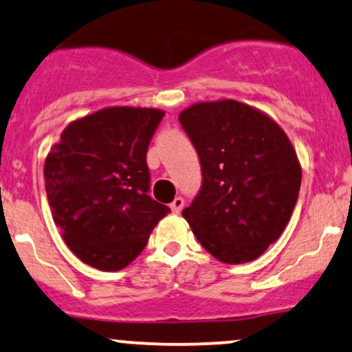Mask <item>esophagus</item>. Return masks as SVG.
Returning <instances> with one entry per match:
<instances>
[{"instance_id":"esophagus-1","label":"esophagus","mask_w":352,"mask_h":352,"mask_svg":"<svg viewBox=\"0 0 352 352\" xmlns=\"http://www.w3.org/2000/svg\"><path fill=\"white\" fill-rule=\"evenodd\" d=\"M182 208H184V199H182V197H175L170 204V210L173 213H180Z\"/></svg>"}]
</instances>
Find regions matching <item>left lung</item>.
Instances as JSON below:
<instances>
[{
  "label": "left lung",
  "mask_w": 352,
  "mask_h": 352,
  "mask_svg": "<svg viewBox=\"0 0 352 352\" xmlns=\"http://www.w3.org/2000/svg\"><path fill=\"white\" fill-rule=\"evenodd\" d=\"M179 120L204 175L182 215L221 263L256 260L280 238L300 193L301 164L292 140L263 111L233 99L192 104Z\"/></svg>",
  "instance_id": "1"
}]
</instances>
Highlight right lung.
Wrapping results in <instances>:
<instances>
[{
	"mask_svg": "<svg viewBox=\"0 0 352 352\" xmlns=\"http://www.w3.org/2000/svg\"><path fill=\"white\" fill-rule=\"evenodd\" d=\"M165 112L104 107L72 120L44 162L56 227L80 261L119 272L142 253L170 208L148 192L147 148Z\"/></svg>",
	"mask_w": 352,
	"mask_h": 352,
	"instance_id": "obj_1",
	"label": "right lung"
}]
</instances>
